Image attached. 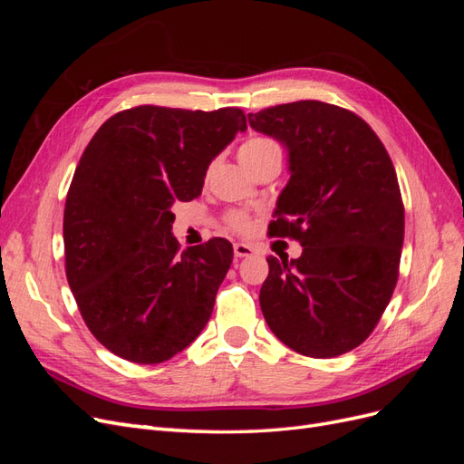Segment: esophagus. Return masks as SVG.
<instances>
[{
  "instance_id": "34e87169",
  "label": "esophagus",
  "mask_w": 464,
  "mask_h": 464,
  "mask_svg": "<svg viewBox=\"0 0 464 464\" xmlns=\"http://www.w3.org/2000/svg\"><path fill=\"white\" fill-rule=\"evenodd\" d=\"M234 256L240 257V259L254 256V247H251L249 244H234Z\"/></svg>"
}]
</instances>
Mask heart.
Here are the masks:
<instances>
[{"mask_svg":"<svg viewBox=\"0 0 464 464\" xmlns=\"http://www.w3.org/2000/svg\"><path fill=\"white\" fill-rule=\"evenodd\" d=\"M237 157H240L242 164L247 168V170H251L256 164H259L266 159L280 157V147L271 137L254 135V137H247L242 143L240 150H237ZM232 227L244 230L247 227V222L242 217H236V218H232Z\"/></svg>","mask_w":464,"mask_h":464,"instance_id":"b5f03b06","label":"heart"}]
</instances>
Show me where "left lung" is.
<instances>
[{
  "label": "left lung",
  "mask_w": 464,
  "mask_h": 464,
  "mask_svg": "<svg viewBox=\"0 0 464 464\" xmlns=\"http://www.w3.org/2000/svg\"><path fill=\"white\" fill-rule=\"evenodd\" d=\"M247 120L288 152L269 234L304 247L298 259H266L263 317L296 353L341 356L368 339L397 285L404 207L395 166L370 125L339 106L300 101Z\"/></svg>",
  "instance_id": "left-lung-1"
}]
</instances>
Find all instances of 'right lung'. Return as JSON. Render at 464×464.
I'll list each match as a JSON object with an SVG mask.
<instances>
[{
    "mask_svg": "<svg viewBox=\"0 0 464 464\" xmlns=\"http://www.w3.org/2000/svg\"><path fill=\"white\" fill-rule=\"evenodd\" d=\"M246 130L240 108L137 106L91 139L65 199V275L110 353L160 363L205 329L234 249L213 237L178 254L172 207L199 198L208 164Z\"/></svg>",
    "mask_w": 464,
    "mask_h": 464,
    "instance_id": "right-lung-1",
    "label": "right lung"
}]
</instances>
